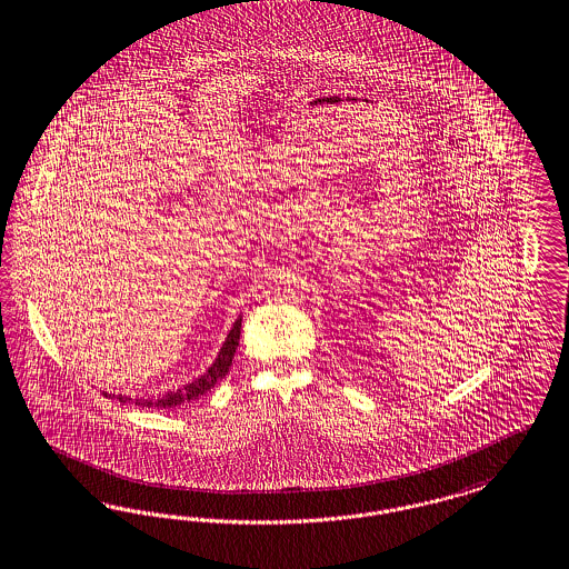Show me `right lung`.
I'll use <instances>...</instances> for the list:
<instances>
[{"label": "right lung", "mask_w": 569, "mask_h": 569, "mask_svg": "<svg viewBox=\"0 0 569 569\" xmlns=\"http://www.w3.org/2000/svg\"><path fill=\"white\" fill-rule=\"evenodd\" d=\"M239 337H241V316L232 323L227 341L222 345L216 362L209 366L199 379L190 381L188 386L171 389L162 396H152V398H131V396H122V393H116L114 396V393H108V391H103V396L116 398L122 405H137V407H146V409H176V407L186 405L190 400H197V398L207 393L211 387L216 386L220 379L227 377L230 365H232V358H234V351H237V345H239Z\"/></svg>", "instance_id": "add662e5"}]
</instances>
